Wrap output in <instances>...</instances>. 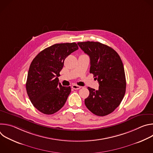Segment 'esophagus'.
Listing matches in <instances>:
<instances>
[{
    "label": "esophagus",
    "instance_id": "obj_1",
    "mask_svg": "<svg viewBox=\"0 0 153 153\" xmlns=\"http://www.w3.org/2000/svg\"><path fill=\"white\" fill-rule=\"evenodd\" d=\"M72 88L74 90H79V89L81 88V86H80L79 85H72Z\"/></svg>",
    "mask_w": 153,
    "mask_h": 153
}]
</instances>
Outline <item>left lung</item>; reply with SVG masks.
I'll return each instance as SVG.
<instances>
[{
	"label": "left lung",
	"instance_id": "1",
	"mask_svg": "<svg viewBox=\"0 0 153 153\" xmlns=\"http://www.w3.org/2000/svg\"><path fill=\"white\" fill-rule=\"evenodd\" d=\"M90 58V73L97 79L99 89L88 87L89 96L85 99L88 110L98 116L113 112L121 103L126 91L123 65L117 53L98 42H78Z\"/></svg>",
	"mask_w": 153,
	"mask_h": 153
}]
</instances>
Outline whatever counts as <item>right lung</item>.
Returning a JSON list of instances; mask_svg holds the SVG:
<instances>
[{"label": "right lung", "instance_id": "obj_1", "mask_svg": "<svg viewBox=\"0 0 153 153\" xmlns=\"http://www.w3.org/2000/svg\"><path fill=\"white\" fill-rule=\"evenodd\" d=\"M77 43H56L40 51L33 60L26 83L28 96L33 106L45 114H53L63 106L71 93L58 77L64 60L78 50Z\"/></svg>", "mask_w": 153, "mask_h": 153}]
</instances>
